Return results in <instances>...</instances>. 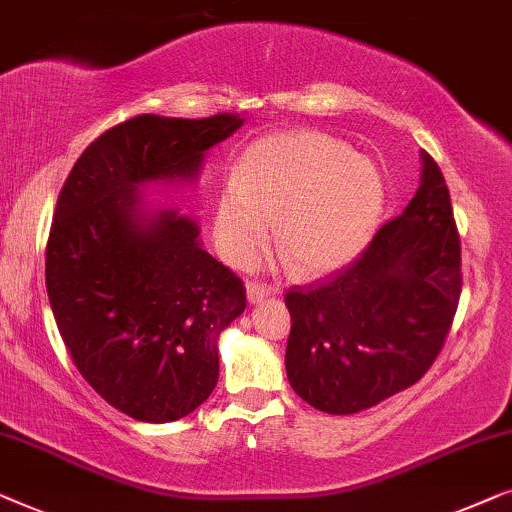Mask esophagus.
<instances>
[{
  "label": "esophagus",
  "mask_w": 512,
  "mask_h": 512,
  "mask_svg": "<svg viewBox=\"0 0 512 512\" xmlns=\"http://www.w3.org/2000/svg\"><path fill=\"white\" fill-rule=\"evenodd\" d=\"M248 301L250 304H259V301H264V299H269L273 292V287H269V285H264V283H248Z\"/></svg>",
  "instance_id": "esophagus-1"
}]
</instances>
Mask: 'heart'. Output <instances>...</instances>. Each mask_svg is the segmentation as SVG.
<instances>
[{"instance_id":"obj_1","label":"heart","mask_w":512,"mask_h":512,"mask_svg":"<svg viewBox=\"0 0 512 512\" xmlns=\"http://www.w3.org/2000/svg\"><path fill=\"white\" fill-rule=\"evenodd\" d=\"M385 206L380 171L350 143L322 132L264 136L246 148L215 208L213 239L246 266L269 239L301 273L348 264L376 232Z\"/></svg>"}]
</instances>
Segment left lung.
<instances>
[{"label": "left lung", "mask_w": 512, "mask_h": 512, "mask_svg": "<svg viewBox=\"0 0 512 512\" xmlns=\"http://www.w3.org/2000/svg\"><path fill=\"white\" fill-rule=\"evenodd\" d=\"M462 294V241L450 190L429 153L406 211L355 262L285 294L292 390L350 415L415 385L443 350Z\"/></svg>", "instance_id": "left-lung-1"}]
</instances>
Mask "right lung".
Segmentation results:
<instances>
[{
  "label": "right lung",
  "mask_w": 512,
  "mask_h": 512,
  "mask_svg": "<svg viewBox=\"0 0 512 512\" xmlns=\"http://www.w3.org/2000/svg\"><path fill=\"white\" fill-rule=\"evenodd\" d=\"M239 113L136 115L97 136L62 185L46 246V290L76 369L141 422H174L218 383V336L246 311L243 280L201 248L176 211L143 213L150 181H192Z\"/></svg>",
  "instance_id": "obj_1"
}]
</instances>
